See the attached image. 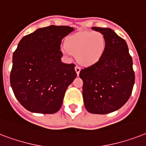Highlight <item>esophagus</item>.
<instances>
[{"mask_svg": "<svg viewBox=\"0 0 146 146\" xmlns=\"http://www.w3.org/2000/svg\"><path fill=\"white\" fill-rule=\"evenodd\" d=\"M74 69H75V72L77 73V75H78L79 73H80V71H81V68L78 67V66H75Z\"/></svg>", "mask_w": 146, "mask_h": 146, "instance_id": "obj_1", "label": "esophagus"}]
</instances>
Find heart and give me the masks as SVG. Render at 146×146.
Wrapping results in <instances>:
<instances>
[{
  "label": "heart",
  "mask_w": 146,
  "mask_h": 146,
  "mask_svg": "<svg viewBox=\"0 0 146 146\" xmlns=\"http://www.w3.org/2000/svg\"><path fill=\"white\" fill-rule=\"evenodd\" d=\"M107 49L104 35L97 31H81L70 35L65 39L62 52L66 55H76L81 65L92 66L100 62Z\"/></svg>",
  "instance_id": "heart-1"
}]
</instances>
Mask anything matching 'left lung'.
<instances>
[{
    "label": "left lung",
    "instance_id": "left-lung-1",
    "mask_svg": "<svg viewBox=\"0 0 146 146\" xmlns=\"http://www.w3.org/2000/svg\"><path fill=\"white\" fill-rule=\"evenodd\" d=\"M92 30L104 35L107 49L99 62L80 72L84 104L91 113L107 114L123 107L130 97L135 83L133 59L126 41L113 30Z\"/></svg>",
    "mask_w": 146,
    "mask_h": 146
}]
</instances>
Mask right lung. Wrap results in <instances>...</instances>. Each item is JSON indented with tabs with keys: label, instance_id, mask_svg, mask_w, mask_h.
Listing matches in <instances>:
<instances>
[{
	"label": "right lung",
	"instance_id": "obj_1",
	"mask_svg": "<svg viewBox=\"0 0 146 146\" xmlns=\"http://www.w3.org/2000/svg\"><path fill=\"white\" fill-rule=\"evenodd\" d=\"M74 29L49 26L23 37L13 55L10 81L23 107L33 113L59 110L68 87L76 78L74 64L61 62L62 39Z\"/></svg>",
	"mask_w": 146,
	"mask_h": 146
}]
</instances>
